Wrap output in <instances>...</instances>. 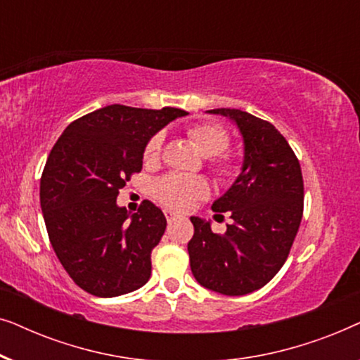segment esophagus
Wrapping results in <instances>:
<instances>
[{
    "label": "esophagus",
    "mask_w": 360,
    "mask_h": 360,
    "mask_svg": "<svg viewBox=\"0 0 360 360\" xmlns=\"http://www.w3.org/2000/svg\"><path fill=\"white\" fill-rule=\"evenodd\" d=\"M164 213H165V218H167V221H169V223H172V221H174V219H176V218H179V214H176V213H175V211L165 210V211H164Z\"/></svg>",
    "instance_id": "34e87169"
}]
</instances>
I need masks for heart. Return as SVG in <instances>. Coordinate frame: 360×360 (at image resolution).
<instances>
[{
  "label": "heart",
  "mask_w": 360,
  "mask_h": 360,
  "mask_svg": "<svg viewBox=\"0 0 360 360\" xmlns=\"http://www.w3.org/2000/svg\"><path fill=\"white\" fill-rule=\"evenodd\" d=\"M186 134L205 157H211V167L219 179H231L234 175L233 160L223 154L231 146V134L216 122H196L191 124ZM164 134L157 132L147 141L144 147V162L152 164L160 157ZM210 186L200 176H185L179 174L164 175L154 184V195L162 205L170 210H186L196 200L208 195Z\"/></svg>",
  "instance_id": "heart-1"
}]
</instances>
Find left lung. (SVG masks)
<instances>
[{"instance_id": "left-lung-1", "label": "left lung", "mask_w": 360, "mask_h": 360, "mask_svg": "<svg viewBox=\"0 0 360 360\" xmlns=\"http://www.w3.org/2000/svg\"><path fill=\"white\" fill-rule=\"evenodd\" d=\"M210 112L238 124L244 165L233 186L211 206L216 213L231 214L233 224L224 234L190 218L195 228L190 267L205 288L239 297L267 285L287 260L303 216V175L293 149L272 122L229 108Z\"/></svg>"}]
</instances>
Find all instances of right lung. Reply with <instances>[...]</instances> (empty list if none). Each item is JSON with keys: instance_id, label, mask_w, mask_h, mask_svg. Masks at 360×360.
Instances as JSON below:
<instances>
[{"instance_id": "right-lung-1", "label": "right lung", "mask_w": 360, "mask_h": 360, "mask_svg": "<svg viewBox=\"0 0 360 360\" xmlns=\"http://www.w3.org/2000/svg\"><path fill=\"white\" fill-rule=\"evenodd\" d=\"M188 112L111 105L62 132L41 176V208L53 252L70 278L101 298L134 292L150 278V254L167 219L149 200L129 214L120 190L142 169L147 141Z\"/></svg>"}]
</instances>
